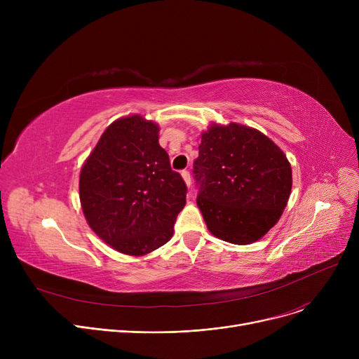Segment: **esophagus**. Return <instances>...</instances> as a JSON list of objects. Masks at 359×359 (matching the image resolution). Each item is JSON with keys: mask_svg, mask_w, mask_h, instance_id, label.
I'll return each instance as SVG.
<instances>
[{"mask_svg": "<svg viewBox=\"0 0 359 359\" xmlns=\"http://www.w3.org/2000/svg\"><path fill=\"white\" fill-rule=\"evenodd\" d=\"M182 177H183L184 183L187 184V187H191V184H192V177H191L189 170H183V172H182Z\"/></svg>", "mask_w": 359, "mask_h": 359, "instance_id": "obj_1", "label": "esophagus"}]
</instances>
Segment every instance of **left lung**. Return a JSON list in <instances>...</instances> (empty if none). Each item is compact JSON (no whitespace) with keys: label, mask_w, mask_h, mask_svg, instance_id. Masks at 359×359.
Listing matches in <instances>:
<instances>
[{"label":"left lung","mask_w":359,"mask_h":359,"mask_svg":"<svg viewBox=\"0 0 359 359\" xmlns=\"http://www.w3.org/2000/svg\"><path fill=\"white\" fill-rule=\"evenodd\" d=\"M196 203L206 227L233 244H250L265 236L285 210L291 165L262 132L230 123L203 132L194 161Z\"/></svg>","instance_id":"obj_1"}]
</instances>
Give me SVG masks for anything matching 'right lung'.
I'll use <instances>...</instances> for the list:
<instances>
[{
    "label": "right lung",
    "instance_id": "1",
    "mask_svg": "<svg viewBox=\"0 0 359 359\" xmlns=\"http://www.w3.org/2000/svg\"><path fill=\"white\" fill-rule=\"evenodd\" d=\"M187 187L141 116L113 122L84 163L80 201L91 230L121 253L142 256L165 244Z\"/></svg>",
    "mask_w": 359,
    "mask_h": 359
}]
</instances>
